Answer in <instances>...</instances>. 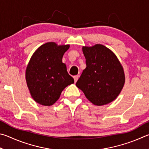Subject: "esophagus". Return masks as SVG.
Instances as JSON below:
<instances>
[{
	"instance_id": "esophagus-1",
	"label": "esophagus",
	"mask_w": 149,
	"mask_h": 149,
	"mask_svg": "<svg viewBox=\"0 0 149 149\" xmlns=\"http://www.w3.org/2000/svg\"><path fill=\"white\" fill-rule=\"evenodd\" d=\"M79 75H76V76H74V82H77V80H78V79H79Z\"/></svg>"
}]
</instances>
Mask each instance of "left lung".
Listing matches in <instances>:
<instances>
[{
	"mask_svg": "<svg viewBox=\"0 0 149 149\" xmlns=\"http://www.w3.org/2000/svg\"><path fill=\"white\" fill-rule=\"evenodd\" d=\"M86 67L76 86L93 105L112 102L123 88L125 75L120 62L111 49L102 44L83 46Z\"/></svg>",
	"mask_w": 149,
	"mask_h": 149,
	"instance_id": "obj_1",
	"label": "left lung"
}]
</instances>
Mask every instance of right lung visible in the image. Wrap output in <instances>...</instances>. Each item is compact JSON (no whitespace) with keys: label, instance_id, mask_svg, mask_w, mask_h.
<instances>
[{"label":"right lung","instance_id":"obj_1","mask_svg":"<svg viewBox=\"0 0 149 149\" xmlns=\"http://www.w3.org/2000/svg\"><path fill=\"white\" fill-rule=\"evenodd\" d=\"M69 45L51 42L40 46L31 57L26 69L25 79L31 97L36 103L51 106L58 100L67 86L74 83L68 74L63 56Z\"/></svg>","mask_w":149,"mask_h":149}]
</instances>
